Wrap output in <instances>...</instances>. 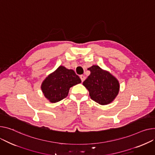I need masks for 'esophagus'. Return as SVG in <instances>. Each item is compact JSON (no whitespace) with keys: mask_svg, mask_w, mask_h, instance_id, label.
Masks as SVG:
<instances>
[{"mask_svg":"<svg viewBox=\"0 0 155 155\" xmlns=\"http://www.w3.org/2000/svg\"><path fill=\"white\" fill-rule=\"evenodd\" d=\"M80 79H81V80L82 82H83V81L85 80V77L84 75H80Z\"/></svg>","mask_w":155,"mask_h":155,"instance_id":"1","label":"esophagus"}]
</instances>
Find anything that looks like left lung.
I'll return each mask as SVG.
<instances>
[{
	"label": "left lung",
	"instance_id": "obj_1",
	"mask_svg": "<svg viewBox=\"0 0 155 155\" xmlns=\"http://www.w3.org/2000/svg\"><path fill=\"white\" fill-rule=\"evenodd\" d=\"M90 75L83 82L91 100L100 105H107L117 96L120 85L118 81L109 72L97 65L88 68Z\"/></svg>",
	"mask_w": 155,
	"mask_h": 155
}]
</instances>
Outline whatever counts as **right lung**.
<instances>
[{
	"instance_id": "obj_1",
	"label": "right lung",
	"mask_w": 155,
	"mask_h": 155,
	"mask_svg": "<svg viewBox=\"0 0 155 155\" xmlns=\"http://www.w3.org/2000/svg\"><path fill=\"white\" fill-rule=\"evenodd\" d=\"M80 83L81 80L73 70L60 66L45 79L41 88L50 102L55 103L66 98L70 87Z\"/></svg>"
}]
</instances>
